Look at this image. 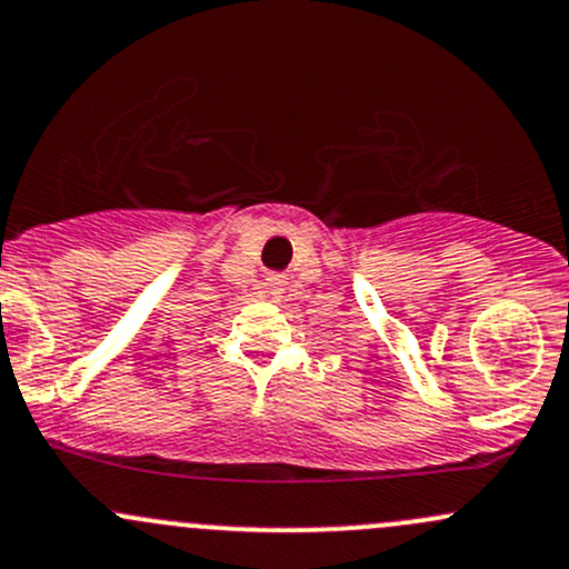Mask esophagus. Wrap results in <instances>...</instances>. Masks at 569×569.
<instances>
[{
	"mask_svg": "<svg viewBox=\"0 0 569 569\" xmlns=\"http://www.w3.org/2000/svg\"><path fill=\"white\" fill-rule=\"evenodd\" d=\"M266 287H268V292H271V296H279V292L284 290V277H279V273H273V277H268Z\"/></svg>",
	"mask_w": 569,
	"mask_h": 569,
	"instance_id": "1",
	"label": "esophagus"
}]
</instances>
